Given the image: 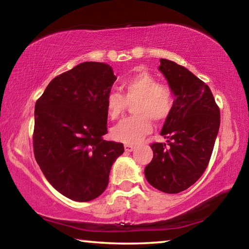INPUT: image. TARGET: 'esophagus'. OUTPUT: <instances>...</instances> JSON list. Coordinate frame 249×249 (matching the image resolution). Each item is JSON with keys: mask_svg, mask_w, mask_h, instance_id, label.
<instances>
[{"mask_svg": "<svg viewBox=\"0 0 249 249\" xmlns=\"http://www.w3.org/2000/svg\"><path fill=\"white\" fill-rule=\"evenodd\" d=\"M124 148H125V151H127V153H129V151H132L135 148V146L134 145H130V144H125L124 145Z\"/></svg>", "mask_w": 249, "mask_h": 249, "instance_id": "1", "label": "esophagus"}]
</instances>
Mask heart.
Returning <instances> with one entry per match:
<instances>
[{
  "label": "heart",
  "instance_id": "b5f03b06",
  "mask_svg": "<svg viewBox=\"0 0 249 249\" xmlns=\"http://www.w3.org/2000/svg\"><path fill=\"white\" fill-rule=\"evenodd\" d=\"M122 94L109 92L105 98V111L108 119L116 121L124 114L128 104L135 115L122 121L112 128L113 140L136 144L148 135L155 123H162L171 115L175 95L171 88L158 82L156 75L146 68H137L121 82Z\"/></svg>",
  "mask_w": 249,
  "mask_h": 249
}]
</instances>
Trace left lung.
I'll list each match as a JSON object with an SVG mask.
<instances>
[{
    "mask_svg": "<svg viewBox=\"0 0 249 249\" xmlns=\"http://www.w3.org/2000/svg\"><path fill=\"white\" fill-rule=\"evenodd\" d=\"M159 70L176 96L175 107L161 130L166 142H153V160L145 177L165 193L187 190L203 175L212 155L218 128L220 107L210 88L191 71L168 59Z\"/></svg>",
    "mask_w": 249,
    "mask_h": 249,
    "instance_id": "obj_1",
    "label": "left lung"
}]
</instances>
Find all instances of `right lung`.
I'll use <instances>...</instances> for the list:
<instances>
[{
  "label": "right lung",
  "instance_id": "1",
  "mask_svg": "<svg viewBox=\"0 0 249 249\" xmlns=\"http://www.w3.org/2000/svg\"><path fill=\"white\" fill-rule=\"evenodd\" d=\"M116 80L111 67L88 61L57 75L35 104L34 155L48 182L77 202L91 201L108 184L122 142L104 141L105 98Z\"/></svg>",
  "mask_w": 249,
  "mask_h": 249
}]
</instances>
